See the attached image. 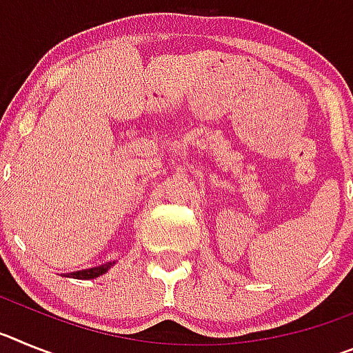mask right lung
<instances>
[{"label":"right lung","instance_id":"add662e5","mask_svg":"<svg viewBox=\"0 0 353 353\" xmlns=\"http://www.w3.org/2000/svg\"><path fill=\"white\" fill-rule=\"evenodd\" d=\"M111 265L113 263H104V265H99V267H93V269L77 270V272H72L70 276L76 277V279H93V277H99L104 272H108V269H111Z\"/></svg>","mask_w":353,"mask_h":353}]
</instances>
